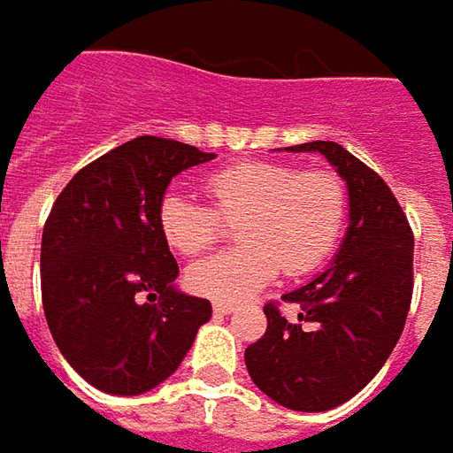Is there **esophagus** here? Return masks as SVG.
Segmentation results:
<instances>
[{
  "label": "esophagus",
  "mask_w": 453,
  "mask_h": 453,
  "mask_svg": "<svg viewBox=\"0 0 453 453\" xmlns=\"http://www.w3.org/2000/svg\"><path fill=\"white\" fill-rule=\"evenodd\" d=\"M234 303H214V312H221V315H229V312H234Z\"/></svg>",
  "instance_id": "esophagus-1"
}]
</instances>
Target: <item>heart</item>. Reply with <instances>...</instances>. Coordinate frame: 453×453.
<instances>
[{
	"label": "heart",
	"instance_id": "heart-1",
	"mask_svg": "<svg viewBox=\"0 0 453 453\" xmlns=\"http://www.w3.org/2000/svg\"><path fill=\"white\" fill-rule=\"evenodd\" d=\"M211 209L183 191L158 203L165 244L183 257L209 250L221 221H234L239 247L194 262L186 282L196 295L236 303L265 288L280 272L300 277L318 270L338 247L348 199L330 171H297L270 161H242L206 176Z\"/></svg>",
	"mask_w": 453,
	"mask_h": 453
}]
</instances>
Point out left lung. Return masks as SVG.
Returning <instances> with one entry per match:
<instances>
[{"mask_svg":"<svg viewBox=\"0 0 453 453\" xmlns=\"http://www.w3.org/2000/svg\"><path fill=\"white\" fill-rule=\"evenodd\" d=\"M288 150L330 161L348 183L350 224L333 265L282 297L300 304L297 320L265 304L267 330L244 350V363L272 401L312 413L350 401L391 356L413 295V232L388 183L340 143Z\"/></svg>","mask_w":453,"mask_h":453,"instance_id":"8db88e82","label":"left lung"}]
</instances>
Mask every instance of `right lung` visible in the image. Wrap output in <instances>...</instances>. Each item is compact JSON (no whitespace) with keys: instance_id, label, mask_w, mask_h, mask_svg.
Instances as JSON below:
<instances>
[{"instance_id":"obj_1","label":"right lung","mask_w":453,"mask_h":453,"mask_svg":"<svg viewBox=\"0 0 453 453\" xmlns=\"http://www.w3.org/2000/svg\"><path fill=\"white\" fill-rule=\"evenodd\" d=\"M214 153L141 135L80 168L42 232V307L65 360L97 391L138 395L181 365L211 303L173 288L158 203Z\"/></svg>"}]
</instances>
